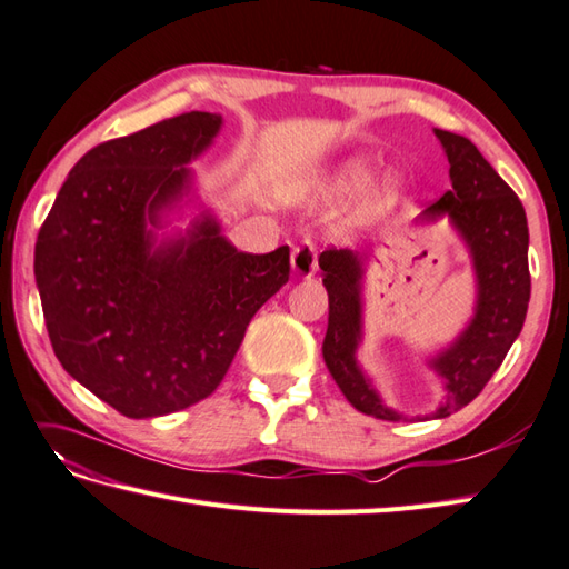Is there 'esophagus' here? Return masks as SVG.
I'll list each match as a JSON object with an SVG mask.
<instances>
[{
  "label": "esophagus",
  "mask_w": 569,
  "mask_h": 569,
  "mask_svg": "<svg viewBox=\"0 0 569 569\" xmlns=\"http://www.w3.org/2000/svg\"><path fill=\"white\" fill-rule=\"evenodd\" d=\"M319 260H317V246L311 241H305L292 250V272L301 280H309V277L317 274Z\"/></svg>",
  "instance_id": "obj_1"
}]
</instances>
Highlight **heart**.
<instances>
[{
  "label": "heart",
  "mask_w": 569,
  "mask_h": 569,
  "mask_svg": "<svg viewBox=\"0 0 569 569\" xmlns=\"http://www.w3.org/2000/svg\"><path fill=\"white\" fill-rule=\"evenodd\" d=\"M370 178H372V166L368 160L346 158L340 160L338 166H333L331 172L323 174V180L319 182L317 189L326 199L340 201L360 192V189L370 182ZM399 194H401L399 180L387 174V178L377 182L368 192V197L362 199V204L358 209L360 219H377L382 217V213L391 211L399 204Z\"/></svg>",
  "instance_id": "1"
}]
</instances>
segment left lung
<instances>
[{"label":"left lung","instance_id":"1","mask_svg":"<svg viewBox=\"0 0 569 569\" xmlns=\"http://www.w3.org/2000/svg\"><path fill=\"white\" fill-rule=\"evenodd\" d=\"M450 162V189L419 213L416 226L440 219L462 241L472 262V317L450 343L428 352L423 365L443 382V399L433 411L407 416L382 399L358 352L365 340V274L368 260L358 250H326L319 258L328 292L323 360L336 385L358 411L382 421H428L467 407L499 370L519 338L528 299V221L513 189L499 178L470 138L433 129Z\"/></svg>","mask_w":569,"mask_h":569}]
</instances>
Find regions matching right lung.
Masks as SVG:
<instances>
[{
    "mask_svg": "<svg viewBox=\"0 0 569 569\" xmlns=\"http://www.w3.org/2000/svg\"><path fill=\"white\" fill-rule=\"evenodd\" d=\"M221 113L187 111L84 153L38 231L33 274L62 368L129 419L207 399L256 311L289 280V248L238 250L192 162Z\"/></svg>",
    "mask_w": 569,
    "mask_h": 569,
    "instance_id": "right-lung-1",
    "label": "right lung"
}]
</instances>
